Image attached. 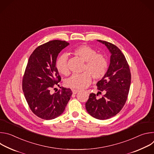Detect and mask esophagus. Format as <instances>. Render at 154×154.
Wrapping results in <instances>:
<instances>
[{
    "label": "esophagus",
    "mask_w": 154,
    "mask_h": 154,
    "mask_svg": "<svg viewBox=\"0 0 154 154\" xmlns=\"http://www.w3.org/2000/svg\"><path fill=\"white\" fill-rule=\"evenodd\" d=\"M72 93H73L74 94H77V93L79 91V90H75V89H72Z\"/></svg>",
    "instance_id": "obj_1"
}]
</instances>
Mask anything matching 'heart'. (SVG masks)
Listing matches in <instances>:
<instances>
[{
    "label": "heart",
    "mask_w": 154,
    "mask_h": 154,
    "mask_svg": "<svg viewBox=\"0 0 154 154\" xmlns=\"http://www.w3.org/2000/svg\"><path fill=\"white\" fill-rule=\"evenodd\" d=\"M74 52L86 61L84 70L82 74H73L64 81L65 85L75 89H83L91 82V76L96 80L102 79L108 69V61L105 57L90 46L81 45L74 49ZM68 56L66 54L60 55L56 61V66L58 72L63 75L69 72L68 66Z\"/></svg>",
    "instance_id": "b5f03b06"
}]
</instances>
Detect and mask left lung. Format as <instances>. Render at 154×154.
Returning a JSON list of instances; mask_svg holds the SVG:
<instances>
[{
	"instance_id": "obj_1",
	"label": "left lung",
	"mask_w": 154,
	"mask_h": 154,
	"mask_svg": "<svg viewBox=\"0 0 154 154\" xmlns=\"http://www.w3.org/2000/svg\"><path fill=\"white\" fill-rule=\"evenodd\" d=\"M103 44L111 54L110 63L105 76L96 85L99 91L103 92L101 98L91 93L85 103L86 109L91 116L104 120L116 115L123 108L128 94L131 74L129 66L121 51L113 44L97 40Z\"/></svg>"
}]
</instances>
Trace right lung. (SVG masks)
Wrapping results in <instances>:
<instances>
[{"label": "right lung", "instance_id": "add662e5", "mask_svg": "<svg viewBox=\"0 0 154 154\" xmlns=\"http://www.w3.org/2000/svg\"><path fill=\"white\" fill-rule=\"evenodd\" d=\"M69 45L65 41H51L36 48L29 57L23 90L30 109L41 119L51 120L60 116L72 94L66 88L54 94L50 91L61 79L56 67L58 54Z\"/></svg>", "mask_w": 154, "mask_h": 154}]
</instances>
